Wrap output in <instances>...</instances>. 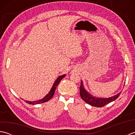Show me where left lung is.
I'll return each instance as SVG.
<instances>
[{
	"label": "left lung",
	"instance_id": "obj_1",
	"mask_svg": "<svg viewBox=\"0 0 135 135\" xmlns=\"http://www.w3.org/2000/svg\"><path fill=\"white\" fill-rule=\"evenodd\" d=\"M79 88L80 95H81V98L84 100V101L88 103V104L93 106V107H102L105 105L108 104V103L114 101L118 98L120 94H121V92H119L116 95L109 97V98H98V97H94L85 89L82 81Z\"/></svg>",
	"mask_w": 135,
	"mask_h": 135
}]
</instances>
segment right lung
Masks as SVG:
<instances>
[{
	"instance_id": "add662e5",
	"label": "right lung",
	"mask_w": 135,
	"mask_h": 135,
	"mask_svg": "<svg viewBox=\"0 0 135 135\" xmlns=\"http://www.w3.org/2000/svg\"><path fill=\"white\" fill-rule=\"evenodd\" d=\"M65 76V74H64V75H62L61 76H59L58 78H57V79L56 80L55 82L54 83V84L53 85L52 88H51L50 91H49V93L45 97H44L41 100H37V101H34V102H30V101H25V100H24V101L28 103V104H41V103H45V102H48L49 100H50L51 98H52V97L53 96L54 94V91H55V90L56 89V87L57 86V85H58L59 84L60 82L61 81V80L62 79H63L64 78V77Z\"/></svg>"
}]
</instances>
